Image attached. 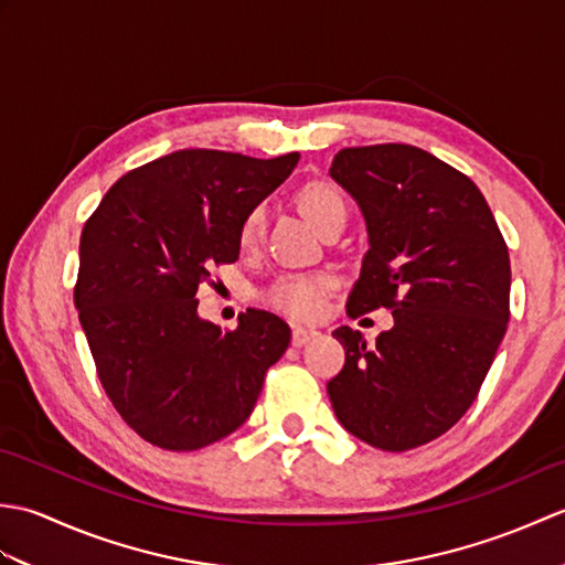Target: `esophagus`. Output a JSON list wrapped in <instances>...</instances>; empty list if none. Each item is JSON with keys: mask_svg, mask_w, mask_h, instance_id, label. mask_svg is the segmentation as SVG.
I'll list each match as a JSON object with an SVG mask.
<instances>
[{"mask_svg": "<svg viewBox=\"0 0 565 565\" xmlns=\"http://www.w3.org/2000/svg\"><path fill=\"white\" fill-rule=\"evenodd\" d=\"M318 330H308V328H294L291 330V344L294 347H303V344H308L310 340H316L318 338Z\"/></svg>", "mask_w": 565, "mask_h": 565, "instance_id": "34e87169", "label": "esophagus"}]
</instances>
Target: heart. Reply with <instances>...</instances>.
Listing matches in <instances>:
<instances>
[{"label":"heart","mask_w":565,"mask_h":565,"mask_svg":"<svg viewBox=\"0 0 565 565\" xmlns=\"http://www.w3.org/2000/svg\"><path fill=\"white\" fill-rule=\"evenodd\" d=\"M298 206H301L306 218L313 223L322 233L334 221L347 218V201L342 191L313 179L306 182L296 194ZM264 231V206L249 209L243 225H239V245L255 247L259 243ZM334 289V276L328 271L316 274H284L274 279L267 289H264V301L279 313L289 316L294 320H316L322 310H326L328 294Z\"/></svg>","instance_id":"b5f03b06"}]
</instances>
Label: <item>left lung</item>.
<instances>
[{
	"label": "left lung",
	"instance_id": "1",
	"mask_svg": "<svg viewBox=\"0 0 565 565\" xmlns=\"http://www.w3.org/2000/svg\"><path fill=\"white\" fill-rule=\"evenodd\" d=\"M330 177L364 213L369 252L347 313L393 310L374 344L332 334L344 366L328 383L354 437L405 451L451 429L476 401L510 320L505 237L471 179L405 142L344 148Z\"/></svg>",
	"mask_w": 565,
	"mask_h": 565
}]
</instances>
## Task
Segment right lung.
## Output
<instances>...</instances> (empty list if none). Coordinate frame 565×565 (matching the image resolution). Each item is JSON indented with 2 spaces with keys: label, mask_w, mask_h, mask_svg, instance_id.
Segmentation results:
<instances>
[{
  "label": "right lung",
  "mask_w": 565,
  "mask_h": 565,
  "mask_svg": "<svg viewBox=\"0 0 565 565\" xmlns=\"http://www.w3.org/2000/svg\"><path fill=\"white\" fill-rule=\"evenodd\" d=\"M298 158L177 150L118 179L82 227V330L118 415L154 447L194 451L235 431L291 342L255 308L223 332L199 318L196 291L237 259L245 215Z\"/></svg>",
  "instance_id": "1"
}]
</instances>
